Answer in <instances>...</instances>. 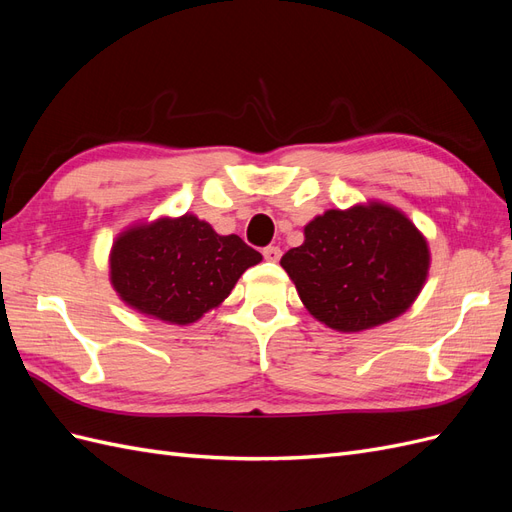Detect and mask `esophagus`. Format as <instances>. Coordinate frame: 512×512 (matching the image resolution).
<instances>
[{
  "label": "esophagus",
  "mask_w": 512,
  "mask_h": 512,
  "mask_svg": "<svg viewBox=\"0 0 512 512\" xmlns=\"http://www.w3.org/2000/svg\"><path fill=\"white\" fill-rule=\"evenodd\" d=\"M262 256H265L269 262H277L282 258V250L277 245H267L265 250H262Z\"/></svg>",
  "instance_id": "1"
}]
</instances>
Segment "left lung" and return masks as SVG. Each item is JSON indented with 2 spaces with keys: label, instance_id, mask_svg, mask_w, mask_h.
Listing matches in <instances>:
<instances>
[{
  "label": "left lung",
  "instance_id": "obj_1",
  "mask_svg": "<svg viewBox=\"0 0 512 512\" xmlns=\"http://www.w3.org/2000/svg\"><path fill=\"white\" fill-rule=\"evenodd\" d=\"M280 265L309 314L335 331L359 333L414 303L427 280L429 247L399 209L369 203L318 215Z\"/></svg>",
  "mask_w": 512,
  "mask_h": 512
}]
</instances>
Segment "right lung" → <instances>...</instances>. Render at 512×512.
<instances>
[{
  "instance_id": "obj_1",
  "label": "right lung",
  "mask_w": 512,
  "mask_h": 512,
  "mask_svg": "<svg viewBox=\"0 0 512 512\" xmlns=\"http://www.w3.org/2000/svg\"><path fill=\"white\" fill-rule=\"evenodd\" d=\"M260 260L241 237H222L185 213L123 230L111 250V284L136 312L192 324L218 307Z\"/></svg>"
}]
</instances>
